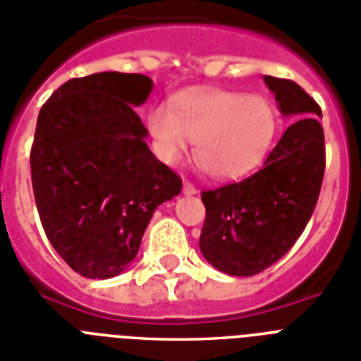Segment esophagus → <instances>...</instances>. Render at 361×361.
I'll list each match as a JSON object with an SVG mask.
<instances>
[{
	"label": "esophagus",
	"instance_id": "obj_1",
	"mask_svg": "<svg viewBox=\"0 0 361 361\" xmlns=\"http://www.w3.org/2000/svg\"><path fill=\"white\" fill-rule=\"evenodd\" d=\"M183 192H185V195H195V192H197V187L192 185L191 181H183Z\"/></svg>",
	"mask_w": 361,
	"mask_h": 361
}]
</instances>
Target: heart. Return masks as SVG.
<instances>
[{"label": "heart", "instance_id": "1", "mask_svg": "<svg viewBox=\"0 0 361 361\" xmlns=\"http://www.w3.org/2000/svg\"><path fill=\"white\" fill-rule=\"evenodd\" d=\"M174 106L159 103L147 116L155 152L166 163H176L197 140L200 169L234 178L251 170L274 138L275 112L262 97L204 90L183 93Z\"/></svg>", "mask_w": 361, "mask_h": 361}]
</instances>
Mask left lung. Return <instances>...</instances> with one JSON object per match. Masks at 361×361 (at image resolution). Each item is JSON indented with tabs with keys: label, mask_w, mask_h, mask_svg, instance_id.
<instances>
[{
	"label": "left lung",
	"mask_w": 361,
	"mask_h": 361,
	"mask_svg": "<svg viewBox=\"0 0 361 361\" xmlns=\"http://www.w3.org/2000/svg\"><path fill=\"white\" fill-rule=\"evenodd\" d=\"M281 112L296 118L262 169L241 181L202 191L200 251L214 268L249 277L290 249L314 212L326 169L320 106L296 82L264 76Z\"/></svg>",
	"instance_id": "obj_1"
}]
</instances>
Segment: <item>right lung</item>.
<instances>
[{"instance_id": "1", "label": "right lung", "mask_w": 361, "mask_h": 361, "mask_svg": "<svg viewBox=\"0 0 361 361\" xmlns=\"http://www.w3.org/2000/svg\"><path fill=\"white\" fill-rule=\"evenodd\" d=\"M152 87L144 75L95 73L65 82L39 112L30 153L37 212L59 257L90 279L120 275L155 208L181 191L133 109Z\"/></svg>"}]
</instances>
